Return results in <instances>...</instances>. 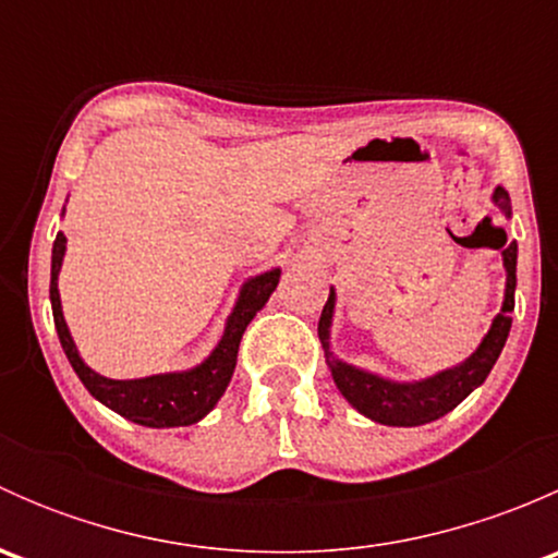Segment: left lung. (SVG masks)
Returning a JSON list of instances; mask_svg holds the SVG:
<instances>
[{
	"instance_id": "left-lung-1",
	"label": "left lung",
	"mask_w": 558,
	"mask_h": 558,
	"mask_svg": "<svg viewBox=\"0 0 558 558\" xmlns=\"http://www.w3.org/2000/svg\"><path fill=\"white\" fill-rule=\"evenodd\" d=\"M492 202L497 205V210L502 213L505 218L513 216L510 210V196L502 185H497L492 194ZM505 238V232H502ZM508 238L499 245L502 247V264L505 272H508V280H505V300L502 311L497 313V318L492 320V329L486 331V337L481 340V345L475 348L470 359H464L461 364H456L451 369H442V373L432 375V378L424 380H410V384H402V380H388L384 375L367 373V369H359L353 364L342 362L331 353L329 345V331H331V318H335V305L337 294L335 289H329V300H326L324 311H320L318 320V337L320 345H324L326 364L331 369V378H335V386L340 388L342 397L353 404L362 415H367L369 421L384 426H421L429 424V421L442 418L446 413H451L459 402H464L483 380L488 378L492 367L497 364L499 353H502L505 342H508L510 335V313L515 307V262H519V245L509 243Z\"/></svg>"
}]
</instances>
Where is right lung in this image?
Instances as JSON below:
<instances>
[{
  "label": "right lung",
  "mask_w": 558,
  "mask_h": 558,
  "mask_svg": "<svg viewBox=\"0 0 558 558\" xmlns=\"http://www.w3.org/2000/svg\"><path fill=\"white\" fill-rule=\"evenodd\" d=\"M66 238L56 234L53 256H50V307H53L56 331H59L61 348H64L66 359H70L72 369L83 386L88 388L94 399L105 404V408L116 410L123 418L134 421L140 426H150V429H167V426H191L196 421L205 418L218 399L227 391L229 380H232L234 367H238V348L243 340V331L253 320V315L267 305L269 294L278 289L280 267L267 269L262 275H253L240 289L238 302H234L232 315L227 318L223 335L218 345L213 348L210 356L196 367L185 369V373H165L150 375V378H134V380H112L105 375L94 373L77 353L75 340L70 335L64 313H61V296H59V272L61 262H64Z\"/></svg>",
  "instance_id": "obj_1"
}]
</instances>
